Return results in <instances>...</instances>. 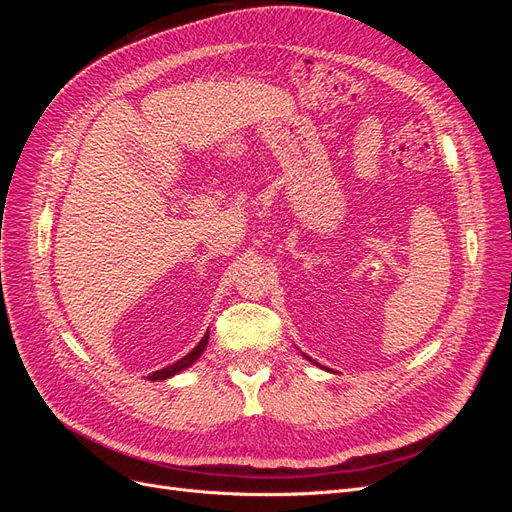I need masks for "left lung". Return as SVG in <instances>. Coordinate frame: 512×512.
<instances>
[{
    "label": "left lung",
    "mask_w": 512,
    "mask_h": 512,
    "mask_svg": "<svg viewBox=\"0 0 512 512\" xmlns=\"http://www.w3.org/2000/svg\"><path fill=\"white\" fill-rule=\"evenodd\" d=\"M307 359H309V356H307ZM309 361H312V359H309Z\"/></svg>",
    "instance_id": "left-lung-1"
}]
</instances>
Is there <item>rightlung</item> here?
<instances>
[{
    "label": "right lung",
    "mask_w": 512,
    "mask_h": 512,
    "mask_svg": "<svg viewBox=\"0 0 512 512\" xmlns=\"http://www.w3.org/2000/svg\"><path fill=\"white\" fill-rule=\"evenodd\" d=\"M207 342H209V331L205 333V337L200 339L198 342V346L190 352V354H185L183 359H179L177 363H173V365H168V367H164V369H160V371H153V374H149L147 378L151 380V382H158V380H166V378H173L175 374H179V371H183V369H188L190 365H194V361H198V356L205 352V348H207Z\"/></svg>",
    "instance_id": "obj_1"
}]
</instances>
